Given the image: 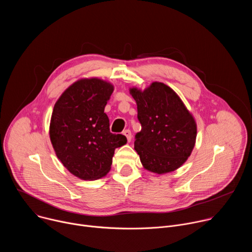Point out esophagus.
I'll list each match as a JSON object with an SVG mask.
<instances>
[{
  "label": "esophagus",
  "mask_w": 252,
  "mask_h": 252,
  "mask_svg": "<svg viewBox=\"0 0 252 252\" xmlns=\"http://www.w3.org/2000/svg\"><path fill=\"white\" fill-rule=\"evenodd\" d=\"M124 134L126 135L127 141L129 142V141L131 140V132H130V130H129V129H126V130L124 131Z\"/></svg>",
  "instance_id": "esophagus-1"
}]
</instances>
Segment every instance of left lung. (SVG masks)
<instances>
[{
	"mask_svg": "<svg viewBox=\"0 0 252 252\" xmlns=\"http://www.w3.org/2000/svg\"><path fill=\"white\" fill-rule=\"evenodd\" d=\"M137 105L141 130L134 150L146 169L162 174L182 166L190 156L196 124L183 100L168 86L155 82L145 91L129 90Z\"/></svg>",
	"mask_w": 252,
	"mask_h": 252,
	"instance_id": "1",
	"label": "left lung"
}]
</instances>
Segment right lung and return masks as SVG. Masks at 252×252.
<instances>
[{"label": "right lung", "instance_id": "add662e5", "mask_svg": "<svg viewBox=\"0 0 252 252\" xmlns=\"http://www.w3.org/2000/svg\"><path fill=\"white\" fill-rule=\"evenodd\" d=\"M114 86L105 81L83 79L69 86L57 100L50 124V137L58 158L85 181L104 176L111 169L115 150L126 137L110 131L104 106Z\"/></svg>", "mask_w": 252, "mask_h": 252}]
</instances>
